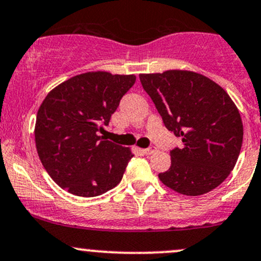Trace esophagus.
<instances>
[{
	"label": "esophagus",
	"mask_w": 261,
	"mask_h": 261,
	"mask_svg": "<svg viewBox=\"0 0 261 261\" xmlns=\"http://www.w3.org/2000/svg\"><path fill=\"white\" fill-rule=\"evenodd\" d=\"M157 148H155V147H149V148H146V149H143V152H144V154H153V153H155L157 152Z\"/></svg>",
	"instance_id": "esophagus-1"
}]
</instances>
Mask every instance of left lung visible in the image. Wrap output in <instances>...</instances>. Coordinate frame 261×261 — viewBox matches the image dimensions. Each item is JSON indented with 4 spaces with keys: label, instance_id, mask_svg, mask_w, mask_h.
<instances>
[{
    "label": "left lung",
    "instance_id": "left-lung-1",
    "mask_svg": "<svg viewBox=\"0 0 261 261\" xmlns=\"http://www.w3.org/2000/svg\"><path fill=\"white\" fill-rule=\"evenodd\" d=\"M166 128L182 139L171 150V167L158 174L176 192L200 196L221 185L243 144L240 113L229 94L208 77L187 70L141 74Z\"/></svg>",
    "mask_w": 261,
    "mask_h": 261
}]
</instances>
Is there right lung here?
<instances>
[{
  "mask_svg": "<svg viewBox=\"0 0 261 261\" xmlns=\"http://www.w3.org/2000/svg\"><path fill=\"white\" fill-rule=\"evenodd\" d=\"M136 83L134 75L91 71L54 88L36 115L35 142L42 166L61 189L94 197L122 181L129 148L99 136L120 99Z\"/></svg>",
  "mask_w": 261,
  "mask_h": 261,
  "instance_id": "obj_1",
  "label": "right lung"
}]
</instances>
